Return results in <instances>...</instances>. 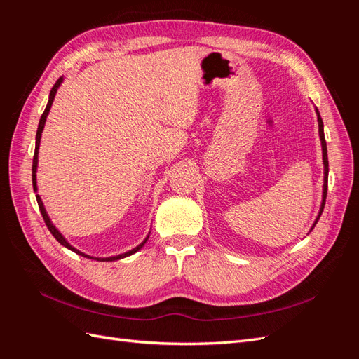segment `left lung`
<instances>
[{"instance_id": "left-lung-1", "label": "left lung", "mask_w": 359, "mask_h": 359, "mask_svg": "<svg viewBox=\"0 0 359 359\" xmlns=\"http://www.w3.org/2000/svg\"><path fill=\"white\" fill-rule=\"evenodd\" d=\"M318 114V124H319V136H320V142H322V157H323V193H322V203H320V211L316 217V222H314L313 227L316 226L319 217L323 211V206H325V201H327V190H328V154H327V140H325V135H323V123H322V118L319 111L316 109ZM311 227V229H313Z\"/></svg>"}]
</instances>
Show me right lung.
Listing matches in <instances>:
<instances>
[{"mask_svg": "<svg viewBox=\"0 0 359 359\" xmlns=\"http://www.w3.org/2000/svg\"><path fill=\"white\" fill-rule=\"evenodd\" d=\"M62 78H60L57 82H55V85L52 86V90H50V94H49V102H48V104H46V109H45V112H43V115H41V118H40V123H39V128H37V135H36V151H34V158H32V187H34V191H37V180H36V172H37V163H39V147H40V139H41V133H43V128H45V123H46V118H48V115H49V111H50V106H52V103H53V99H55V94H57V91H58V88H60V85L62 83ZM36 199H37V203H39V208H40V212H41V215H43V220H45V223H46V226H48V229L50 231V233L55 236V240L61 244V245H64L66 248H69V250H72V252H74L76 255H81V256H83V257H88V259H94V260H100V262H114V260H119V259H123V257H127V256H130V255H133V253H136V252H139L140 248L144 247V244L147 243V240L149 238V235L145 238V240L140 243L137 247H135L133 250H128V252H126V253H123V255H118V256H111V257H93V256H90V255H85V253H82V252H79L78 248H74L73 245H70V243H67V240L66 238H64L62 235H61V232L57 229L55 226H53V223L50 222V219H49V215H48V212H46V210H45V205H43V202H41V198L39 196V194H36Z\"/></svg>", "mask_w": 359, "mask_h": 359, "instance_id": "obj_1", "label": "right lung"}]
</instances>
